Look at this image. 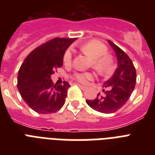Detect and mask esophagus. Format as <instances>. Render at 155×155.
Wrapping results in <instances>:
<instances>
[{
	"label": "esophagus",
	"mask_w": 155,
	"mask_h": 155,
	"mask_svg": "<svg viewBox=\"0 0 155 155\" xmlns=\"http://www.w3.org/2000/svg\"><path fill=\"white\" fill-rule=\"evenodd\" d=\"M78 86H79V87H80V88H81V89H86V88H87V87H85V86H83V85H81V84H77Z\"/></svg>",
	"instance_id": "34e87169"
}]
</instances>
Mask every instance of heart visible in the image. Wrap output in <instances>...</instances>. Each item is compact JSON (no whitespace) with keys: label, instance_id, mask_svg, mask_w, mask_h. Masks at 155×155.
Masks as SVG:
<instances>
[{"label":"heart","instance_id":"obj_1","mask_svg":"<svg viewBox=\"0 0 155 155\" xmlns=\"http://www.w3.org/2000/svg\"><path fill=\"white\" fill-rule=\"evenodd\" d=\"M84 53L87 54L93 58V68L101 74L105 75L111 71L113 68V59L106 54L108 48L105 45L98 41H90L80 47ZM73 59V51L68 49L63 55V62L65 64H71ZM94 75L92 72H77L73 75V79L82 84H87L92 80Z\"/></svg>","mask_w":155,"mask_h":155}]
</instances>
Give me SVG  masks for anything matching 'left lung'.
I'll return each mask as SVG.
<instances>
[{
    "label": "left lung",
    "instance_id": "left-lung-1",
    "mask_svg": "<svg viewBox=\"0 0 155 155\" xmlns=\"http://www.w3.org/2000/svg\"><path fill=\"white\" fill-rule=\"evenodd\" d=\"M109 44L117 57V68L112 77L104 84L103 92L94 100L86 102L94 110L103 113H113L119 110L130 99L136 84V70L132 60L124 51L110 40Z\"/></svg>",
    "mask_w": 155,
    "mask_h": 155
}]
</instances>
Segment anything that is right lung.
Segmentation results:
<instances>
[{"label": "right lung", "instance_id": "add662e5", "mask_svg": "<svg viewBox=\"0 0 155 155\" xmlns=\"http://www.w3.org/2000/svg\"><path fill=\"white\" fill-rule=\"evenodd\" d=\"M75 38H54L30 52L18 71V88L28 106L36 113L58 111L65 103L70 84H54L51 75L63 66V54Z\"/></svg>", "mask_w": 155, "mask_h": 155}]
</instances>
